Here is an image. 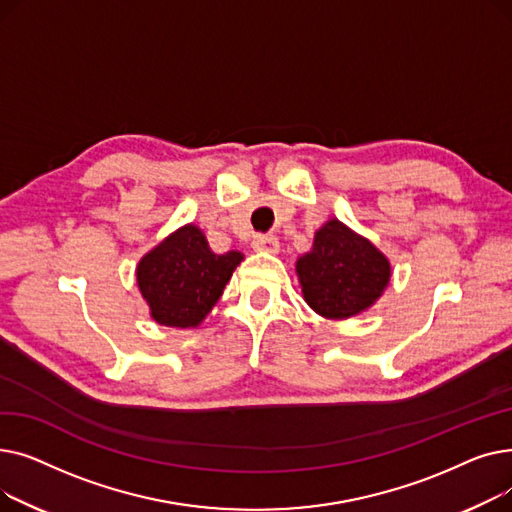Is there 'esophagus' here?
I'll return each mask as SVG.
<instances>
[{"instance_id":"1","label":"esophagus","mask_w":512,"mask_h":512,"mask_svg":"<svg viewBox=\"0 0 512 512\" xmlns=\"http://www.w3.org/2000/svg\"><path fill=\"white\" fill-rule=\"evenodd\" d=\"M253 249L259 253H272L276 255L280 251V242L272 234H259L253 238Z\"/></svg>"}]
</instances>
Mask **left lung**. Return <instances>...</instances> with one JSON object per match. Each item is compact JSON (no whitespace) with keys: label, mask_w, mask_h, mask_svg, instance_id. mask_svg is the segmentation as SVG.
Segmentation results:
<instances>
[{"label":"left lung","mask_w":512,"mask_h":512,"mask_svg":"<svg viewBox=\"0 0 512 512\" xmlns=\"http://www.w3.org/2000/svg\"><path fill=\"white\" fill-rule=\"evenodd\" d=\"M305 303L326 319L355 317L378 303L392 278L388 257L373 242L332 218L297 259Z\"/></svg>","instance_id":"left-lung-1"}]
</instances>
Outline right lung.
I'll use <instances>...</instances> for the list:
<instances>
[{"mask_svg":"<svg viewBox=\"0 0 512 512\" xmlns=\"http://www.w3.org/2000/svg\"><path fill=\"white\" fill-rule=\"evenodd\" d=\"M242 259L240 251L213 253L199 226H180L137 265V286L151 319L159 326L195 330L220 301Z\"/></svg>","mask_w":512,"mask_h":512,"instance_id":"right-lung-1","label":"right lung"}]
</instances>
